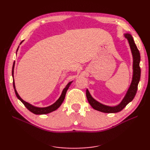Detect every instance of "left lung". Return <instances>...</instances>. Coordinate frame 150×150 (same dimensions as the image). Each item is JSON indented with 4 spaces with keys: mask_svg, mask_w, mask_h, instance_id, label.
<instances>
[{
    "mask_svg": "<svg viewBox=\"0 0 150 150\" xmlns=\"http://www.w3.org/2000/svg\"><path fill=\"white\" fill-rule=\"evenodd\" d=\"M125 36L128 40L133 57V74L132 81H131V85L128 90V91H127L126 96H125L123 99H122L121 103L117 106L112 107L104 105V104L98 102L91 96V95L90 94L88 89H86V97H87L88 101L90 104V105L91 106L94 110H98L99 111L106 113H115L120 112L123 110L127 104L133 100L136 94H137L138 85L141 76V69L139 67L140 54L139 50L138 49L137 46H136L133 38L132 36H131V35H130L129 34H125Z\"/></svg>",
    "mask_w": 150,
    "mask_h": 150,
    "instance_id": "obj_1",
    "label": "left lung"
}]
</instances>
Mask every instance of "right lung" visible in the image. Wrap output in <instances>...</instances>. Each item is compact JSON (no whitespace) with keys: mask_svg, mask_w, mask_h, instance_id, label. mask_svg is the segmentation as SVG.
Wrapping results in <instances>:
<instances>
[{"mask_svg":"<svg viewBox=\"0 0 150 150\" xmlns=\"http://www.w3.org/2000/svg\"><path fill=\"white\" fill-rule=\"evenodd\" d=\"M23 42V40L21 42V44ZM18 50V48L17 49V51ZM14 64L15 63H13V66H12V77L13 78V68H14ZM72 82H70L67 84V85L66 86V88L63 89L62 91V93L61 95L60 98H59L53 104H52V105L49 106L48 107H46V108H38V107H35V106H34L32 105V104L27 103L25 101H24L23 99H22L20 96L18 94L17 91L16 89V87H15V83H14V80H13V88H14V91H15V93H16V96L17 97V98L19 99V100L23 103L24 104V106L28 109V110L32 112H33L34 114L35 115H45V114H47V113H49V112H51L54 111L56 110L59 107L61 104L62 103L63 101L64 100V98H65V96H66V92L67 91L68 89V88H69L70 84H71Z\"/></svg>","mask_w":150,"mask_h":150,"instance_id":"1","label":"right lung"}]
</instances>
